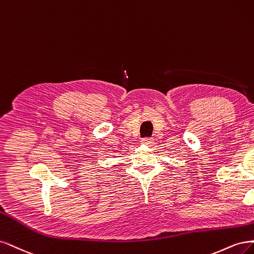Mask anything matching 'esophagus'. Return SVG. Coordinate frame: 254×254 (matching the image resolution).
<instances>
[{"instance_id":"34e87169","label":"esophagus","mask_w":254,"mask_h":254,"mask_svg":"<svg viewBox=\"0 0 254 254\" xmlns=\"http://www.w3.org/2000/svg\"><path fill=\"white\" fill-rule=\"evenodd\" d=\"M141 142L144 143V144H146V145H152V144L154 143L152 138H143L142 140H141Z\"/></svg>"}]
</instances>
